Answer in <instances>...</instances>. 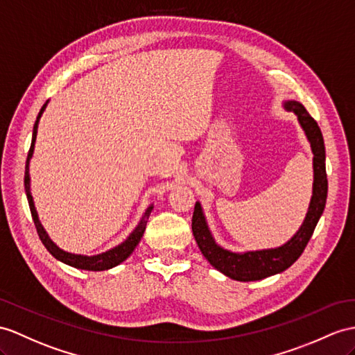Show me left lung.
<instances>
[{"label":"left lung","mask_w":355,"mask_h":355,"mask_svg":"<svg viewBox=\"0 0 355 355\" xmlns=\"http://www.w3.org/2000/svg\"><path fill=\"white\" fill-rule=\"evenodd\" d=\"M283 108L292 111L297 116L298 125L304 132L313 153L312 197H310L304 221H302L295 235L284 244L274 248L250 250V252L241 253L232 252V250L217 244L209 226H207L202 203L196 202L194 206L191 227L202 254L215 270L238 282L262 280L288 270L304 252L325 207L328 182L325 173V146L321 129L298 101H283Z\"/></svg>","instance_id":"obj_1"}]
</instances>
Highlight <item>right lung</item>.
Instances as JSON below:
<instances>
[{"label":"right lung","instance_id":"1","mask_svg":"<svg viewBox=\"0 0 355 355\" xmlns=\"http://www.w3.org/2000/svg\"><path fill=\"white\" fill-rule=\"evenodd\" d=\"M48 107V101L45 102V105L42 107L39 116L36 119V122H34L33 126V137H31V146H30V152H28V157H27V164H25V176H24V185H25V194H27V200L30 205V211H31V217L34 224H36V229L39 233V238L43 243V245L46 247L48 252L53 254L57 261L63 262L69 266H73L78 268V270H85V271H105V270H111V268H114L117 265L122 263L123 261L132 254V252L135 250V247L140 243L141 238H143V233L146 230V224H148V220L150 217V212L153 209V203H150L148 207H146V211L143 212L140 221L135 226V229L129 233V236L123 241V243H120L119 245L112 247L107 252H102L99 254H93V256H87V254H76V253H71V252H66V250L60 248L53 239L49 238L48 232L45 230V227L42 226V223L39 220V215H37V209L36 206H34V200H33V196H31V178H30V162L33 158V153H34V144H36V137H37V128H39V122H40V117L43 112H45Z\"/></svg>","mask_w":355,"mask_h":355}]
</instances>
